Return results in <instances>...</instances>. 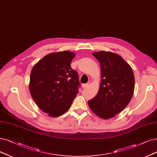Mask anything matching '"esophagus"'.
<instances>
[{"mask_svg":"<svg viewBox=\"0 0 157 157\" xmlns=\"http://www.w3.org/2000/svg\"><path fill=\"white\" fill-rule=\"evenodd\" d=\"M89 85V83H86V84H83V85H82V87L83 88H86V87H87Z\"/></svg>","mask_w":157,"mask_h":157,"instance_id":"obj_1","label":"esophagus"}]
</instances>
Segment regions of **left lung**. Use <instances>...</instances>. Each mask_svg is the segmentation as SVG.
I'll return each instance as SVG.
<instances>
[{
  "label": "left lung",
  "mask_w": 157,
  "mask_h": 157,
  "mask_svg": "<svg viewBox=\"0 0 157 157\" xmlns=\"http://www.w3.org/2000/svg\"><path fill=\"white\" fill-rule=\"evenodd\" d=\"M101 67L98 94L88 101L91 111L102 119L114 117L127 107L135 90V76L131 66L120 55L111 52L92 53Z\"/></svg>",
  "instance_id": "1"
}]
</instances>
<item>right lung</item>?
Listing matches in <instances>:
<instances>
[{"label":"right lung","mask_w":157,"mask_h":157,"mask_svg":"<svg viewBox=\"0 0 157 157\" xmlns=\"http://www.w3.org/2000/svg\"><path fill=\"white\" fill-rule=\"evenodd\" d=\"M75 54L63 51L51 53L32 69L29 90L37 107L51 117H58L71 107L80 85L71 63Z\"/></svg>","instance_id":"add662e5"}]
</instances>
